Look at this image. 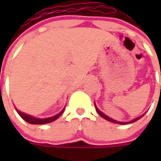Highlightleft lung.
I'll list each match as a JSON object with an SVG mask.
<instances>
[{
    "label": "left lung",
    "mask_w": 161,
    "mask_h": 161,
    "mask_svg": "<svg viewBox=\"0 0 161 161\" xmlns=\"http://www.w3.org/2000/svg\"><path fill=\"white\" fill-rule=\"evenodd\" d=\"M161 75V73H160ZM95 108H96L97 112L98 113V114L101 116V117H103L104 119H106V120L109 121V122H112V123H114V124H119V125H127V124H131V123H134V122H136L137 120H139L140 118H142L144 114H142V115H141V116H139V117H137V118H135V119H133V120L130 121V122H126V123H125V122H118V121H115L114 120V119H112V118H110V117H108V115H106V114H104V113H102L98 108H97L96 104H95Z\"/></svg>",
    "instance_id": "1"
}]
</instances>
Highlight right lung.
Returning a JSON list of instances; mask_svg holds the SVG:
<instances>
[{
    "label": "right lung",
    "mask_w": 161,
    "mask_h": 161,
    "mask_svg": "<svg viewBox=\"0 0 161 161\" xmlns=\"http://www.w3.org/2000/svg\"><path fill=\"white\" fill-rule=\"evenodd\" d=\"M16 110H17L18 114L20 115V117H21L22 119H24L26 122H28V124H31V125H44V124H48V123H51V122H53V121L56 120L59 116L63 114V112H64V109H63L59 114H56V115L52 116V117H49V118H44V119H41V118H36V117H34V116H31V115H28V114H25V113H22V112H20V111H19L18 109H16Z\"/></svg>",
    "instance_id": "right-lung-1"
}]
</instances>
